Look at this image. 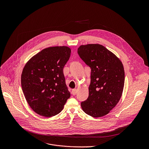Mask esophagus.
I'll return each mask as SVG.
<instances>
[{
    "label": "esophagus",
    "instance_id": "1",
    "mask_svg": "<svg viewBox=\"0 0 149 149\" xmlns=\"http://www.w3.org/2000/svg\"><path fill=\"white\" fill-rule=\"evenodd\" d=\"M77 93V89H73L72 90V94L73 95H75Z\"/></svg>",
    "mask_w": 149,
    "mask_h": 149
}]
</instances>
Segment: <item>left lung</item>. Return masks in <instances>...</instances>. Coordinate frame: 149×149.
<instances>
[{"mask_svg":"<svg viewBox=\"0 0 149 149\" xmlns=\"http://www.w3.org/2000/svg\"><path fill=\"white\" fill-rule=\"evenodd\" d=\"M80 57L91 69L89 96L81 106L94 118L105 116L120 100L125 84V70L122 61L100 44L81 45Z\"/></svg>","mask_w":149,"mask_h":149,"instance_id":"obj_1","label":"left lung"}]
</instances>
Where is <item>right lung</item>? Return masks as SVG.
Listing matches in <instances>:
<instances>
[{
    "mask_svg": "<svg viewBox=\"0 0 149 149\" xmlns=\"http://www.w3.org/2000/svg\"><path fill=\"white\" fill-rule=\"evenodd\" d=\"M71 49L65 46L45 48L24 65L21 85L25 99L37 113L52 117L63 109L70 92L65 84L63 69Z\"/></svg>",
    "mask_w": 149,
    "mask_h": 149,
    "instance_id": "add662e5",
    "label": "right lung"
}]
</instances>
